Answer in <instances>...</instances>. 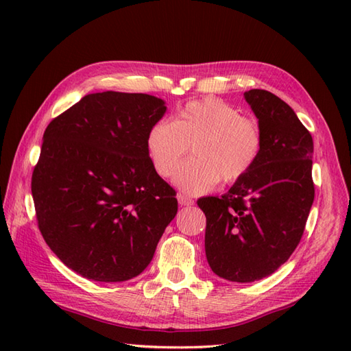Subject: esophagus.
Listing matches in <instances>:
<instances>
[{
	"label": "esophagus",
	"mask_w": 351,
	"mask_h": 351,
	"mask_svg": "<svg viewBox=\"0 0 351 351\" xmlns=\"http://www.w3.org/2000/svg\"><path fill=\"white\" fill-rule=\"evenodd\" d=\"M178 202H180L181 206H190V205L195 204V202H193V199H190L189 196H185V195H178Z\"/></svg>",
	"instance_id": "1"
}]
</instances>
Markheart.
<instances>
[{
	"label": "heart",
	"instance_id": "b5f03b06",
	"mask_svg": "<svg viewBox=\"0 0 351 351\" xmlns=\"http://www.w3.org/2000/svg\"><path fill=\"white\" fill-rule=\"evenodd\" d=\"M190 146L195 156L178 169L175 184L200 195L219 181L243 180L258 162L264 137L256 119L241 116L225 101L206 98L185 104L173 122H155L146 134L149 160L162 178L173 175Z\"/></svg>",
	"mask_w": 351,
	"mask_h": 351
}]
</instances>
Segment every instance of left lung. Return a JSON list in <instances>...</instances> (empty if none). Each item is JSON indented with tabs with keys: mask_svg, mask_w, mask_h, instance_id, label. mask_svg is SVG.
<instances>
[{
	"mask_svg": "<svg viewBox=\"0 0 351 351\" xmlns=\"http://www.w3.org/2000/svg\"><path fill=\"white\" fill-rule=\"evenodd\" d=\"M263 130L258 162L221 197H200L211 270L230 282H255L285 264L299 245L314 202V141L287 102L244 92Z\"/></svg>",
	"mask_w": 351,
	"mask_h": 351,
	"instance_id": "obj_1",
	"label": "left lung"
}]
</instances>
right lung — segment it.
Returning a JSON list of instances; mask_svg holds the SVG:
<instances>
[{
	"mask_svg": "<svg viewBox=\"0 0 351 351\" xmlns=\"http://www.w3.org/2000/svg\"><path fill=\"white\" fill-rule=\"evenodd\" d=\"M164 113V101L146 93H92L45 130L32 175L37 226L83 278H136L175 219L176 191L146 149V134Z\"/></svg>",
	"mask_w": 351,
	"mask_h": 351,
	"instance_id": "add662e5",
	"label": "right lung"
}]
</instances>
